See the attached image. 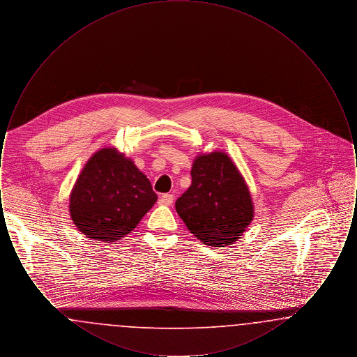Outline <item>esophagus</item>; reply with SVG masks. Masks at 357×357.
I'll use <instances>...</instances> for the list:
<instances>
[{
	"label": "esophagus",
	"mask_w": 357,
	"mask_h": 357,
	"mask_svg": "<svg viewBox=\"0 0 357 357\" xmlns=\"http://www.w3.org/2000/svg\"><path fill=\"white\" fill-rule=\"evenodd\" d=\"M172 202H174V195L172 194H163L159 198V204H162V206H171Z\"/></svg>",
	"instance_id": "esophagus-1"
}]
</instances>
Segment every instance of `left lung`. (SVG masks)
Returning <instances> with one entry per match:
<instances>
[{"label": "left lung", "instance_id": "left-lung-1", "mask_svg": "<svg viewBox=\"0 0 357 357\" xmlns=\"http://www.w3.org/2000/svg\"><path fill=\"white\" fill-rule=\"evenodd\" d=\"M191 179L175 202L179 217L204 245H231L255 214L250 191L236 165L225 153H204L194 160Z\"/></svg>", "mask_w": 357, "mask_h": 357}]
</instances>
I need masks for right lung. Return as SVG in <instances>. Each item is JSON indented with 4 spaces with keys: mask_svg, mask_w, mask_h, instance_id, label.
<instances>
[{
    "mask_svg": "<svg viewBox=\"0 0 357 357\" xmlns=\"http://www.w3.org/2000/svg\"><path fill=\"white\" fill-rule=\"evenodd\" d=\"M149 178L115 149L93 153L69 198V213L86 238L115 242L132 231L156 202Z\"/></svg>",
    "mask_w": 357,
    "mask_h": 357,
    "instance_id": "1",
    "label": "right lung"
}]
</instances>
